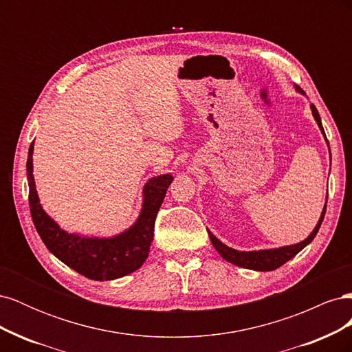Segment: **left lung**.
I'll list each match as a JSON object with an SVG mask.
<instances>
[{"label":"left lung","instance_id":"8db88e82","mask_svg":"<svg viewBox=\"0 0 352 352\" xmlns=\"http://www.w3.org/2000/svg\"><path fill=\"white\" fill-rule=\"evenodd\" d=\"M296 91L304 94V91H302L300 87H296ZM311 111H313V116H314V119H316L318 127H320L322 133L324 135L326 142L329 144L327 138H326V133H324V129H323L322 120H320V114H318L317 109L314 107L313 104H311ZM326 202H327V201H326ZM326 206H327V204H324L322 216H320V219H318V223L316 225L314 230L310 233V236H308L305 241H302V242H300V243L289 245V247L243 252V251H238V250H233V248L226 247V245L223 243V242H220L214 235H212V233H211L210 230H208V236H210V241H211V243H212V247L216 248V251H217L226 261H229V263H232V264H235V265H239V267H243V269L257 270V272H272V270H276L278 267H280V265H283L287 260H291L292 257H295V255H296L298 252H300L304 247H307V245L310 243V242L316 238L317 232H318V229H320L322 221H323V219H324Z\"/></svg>","mask_w":352,"mask_h":352}]
</instances>
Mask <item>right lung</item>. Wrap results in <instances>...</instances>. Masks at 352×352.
<instances>
[{
	"instance_id": "1",
	"label": "right lung",
	"mask_w": 352,
	"mask_h": 352,
	"mask_svg": "<svg viewBox=\"0 0 352 352\" xmlns=\"http://www.w3.org/2000/svg\"><path fill=\"white\" fill-rule=\"evenodd\" d=\"M34 142L29 146L26 172L32 221L45 247L74 272L92 280H113L138 270L148 258L154 236V223L172 175L153 177L144 188V204L135 225L114 238H82L67 233L42 210L32 164Z\"/></svg>"
}]
</instances>
